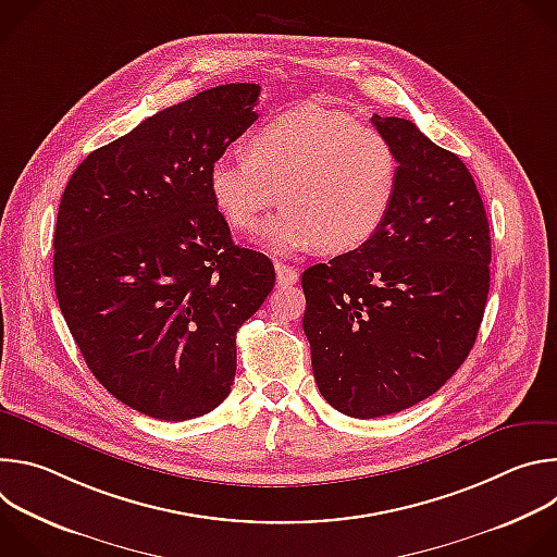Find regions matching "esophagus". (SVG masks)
Listing matches in <instances>:
<instances>
[{
  "label": "esophagus",
  "mask_w": 557,
  "mask_h": 557,
  "mask_svg": "<svg viewBox=\"0 0 557 557\" xmlns=\"http://www.w3.org/2000/svg\"><path fill=\"white\" fill-rule=\"evenodd\" d=\"M275 273H277V284L280 286H288V284H295L299 280V271L290 264H284V262H275Z\"/></svg>",
  "instance_id": "34e87169"
}]
</instances>
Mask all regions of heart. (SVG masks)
I'll return each instance as SVG.
<instances>
[{
  "label": "heart",
  "mask_w": 557,
  "mask_h": 557,
  "mask_svg": "<svg viewBox=\"0 0 557 557\" xmlns=\"http://www.w3.org/2000/svg\"><path fill=\"white\" fill-rule=\"evenodd\" d=\"M399 153L385 134L344 112L301 106L273 116L247 140V156H220L209 168L215 211L237 233L286 205L264 228L280 256L350 251L385 222L399 189Z\"/></svg>",
  "instance_id": "heart-1"
}]
</instances>
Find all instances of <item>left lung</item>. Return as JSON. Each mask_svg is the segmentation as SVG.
<instances>
[{"label": "left lung", "mask_w": 557, "mask_h": 557, "mask_svg": "<svg viewBox=\"0 0 557 557\" xmlns=\"http://www.w3.org/2000/svg\"><path fill=\"white\" fill-rule=\"evenodd\" d=\"M399 153V189L359 249L304 271L314 383L342 414L417 406L467 359L490 293L487 211L460 158L412 121L372 116Z\"/></svg>", "instance_id": "8db88e82"}]
</instances>
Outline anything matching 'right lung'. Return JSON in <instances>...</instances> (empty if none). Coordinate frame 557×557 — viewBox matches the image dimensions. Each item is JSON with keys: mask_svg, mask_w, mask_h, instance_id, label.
<instances>
[{"mask_svg": "<svg viewBox=\"0 0 557 557\" xmlns=\"http://www.w3.org/2000/svg\"><path fill=\"white\" fill-rule=\"evenodd\" d=\"M258 84H226L145 119L70 176L54 228V290L99 383L161 421L215 410L235 333L275 284L233 245L209 168L258 119Z\"/></svg>", "mask_w": 557, "mask_h": 557, "instance_id": "1", "label": "right lung"}]
</instances>
